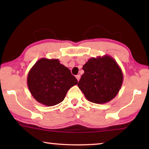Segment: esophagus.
Masks as SVG:
<instances>
[{
  "instance_id": "34e87169",
  "label": "esophagus",
  "mask_w": 149,
  "mask_h": 149,
  "mask_svg": "<svg viewBox=\"0 0 149 149\" xmlns=\"http://www.w3.org/2000/svg\"><path fill=\"white\" fill-rule=\"evenodd\" d=\"M80 77H81L80 75H76V79H77L78 81H79V79H80Z\"/></svg>"
}]
</instances>
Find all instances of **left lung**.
<instances>
[{
    "mask_svg": "<svg viewBox=\"0 0 149 149\" xmlns=\"http://www.w3.org/2000/svg\"><path fill=\"white\" fill-rule=\"evenodd\" d=\"M84 74L77 86L86 99L96 104H104L118 95L123 75L116 61L109 55L91 58L84 65Z\"/></svg>",
    "mask_w": 149,
    "mask_h": 149,
    "instance_id": "left-lung-1",
    "label": "left lung"
}]
</instances>
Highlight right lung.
Wrapping results in <instances>:
<instances>
[{
    "label": "right lung",
    "mask_w": 149,
    "mask_h": 149,
    "mask_svg": "<svg viewBox=\"0 0 149 149\" xmlns=\"http://www.w3.org/2000/svg\"><path fill=\"white\" fill-rule=\"evenodd\" d=\"M70 70L58 59L42 58L30 69L27 84L37 102L52 107L63 101L70 88L77 84Z\"/></svg>",
    "instance_id": "obj_1"
}]
</instances>
